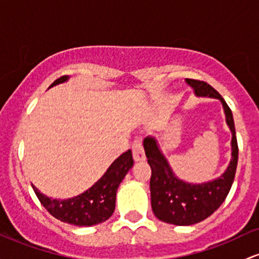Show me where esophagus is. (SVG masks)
Instances as JSON below:
<instances>
[{
  "mask_svg": "<svg viewBox=\"0 0 259 259\" xmlns=\"http://www.w3.org/2000/svg\"><path fill=\"white\" fill-rule=\"evenodd\" d=\"M133 157L135 162H140L145 160V152L143 149V144H141V139H136L133 144Z\"/></svg>",
  "mask_w": 259,
  "mask_h": 259,
  "instance_id": "1",
  "label": "esophagus"
}]
</instances>
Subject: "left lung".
<instances>
[{"instance_id": "1", "label": "left lung", "mask_w": 259, "mask_h": 259, "mask_svg": "<svg viewBox=\"0 0 259 259\" xmlns=\"http://www.w3.org/2000/svg\"><path fill=\"white\" fill-rule=\"evenodd\" d=\"M197 97L219 99L223 104L226 124L231 132V160L220 177L204 183H189L177 177L155 136L144 139L147 163L151 167V206L153 214L163 223L189 226L205 220L224 203L232 183L238 160L235 123L232 112L224 98L210 84L197 79L186 78Z\"/></svg>"}]
</instances>
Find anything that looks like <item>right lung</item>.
Returning a JSON list of instances; mask_svg holds the SVG:
<instances>
[{"mask_svg": "<svg viewBox=\"0 0 259 259\" xmlns=\"http://www.w3.org/2000/svg\"><path fill=\"white\" fill-rule=\"evenodd\" d=\"M69 78V76H62L50 87L67 82ZM133 164L132 151L121 153L91 188L73 198L53 199L39 192L36 187L33 186V189L42 206L62 223L76 226L98 225L107 221L114 212L116 190Z\"/></svg>", "mask_w": 259, "mask_h": 259, "instance_id": "1", "label": "right lung"}]
</instances>
